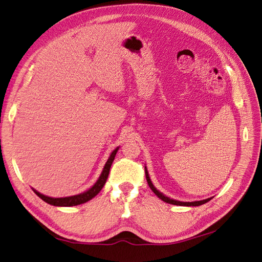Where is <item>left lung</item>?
I'll return each instance as SVG.
<instances>
[{
    "label": "left lung",
    "mask_w": 262,
    "mask_h": 262,
    "mask_svg": "<svg viewBox=\"0 0 262 262\" xmlns=\"http://www.w3.org/2000/svg\"><path fill=\"white\" fill-rule=\"evenodd\" d=\"M145 176H146V180H147V183H148V186H149V188L152 189V191L157 194V196L160 198V199H162L163 202H165V203H168V204H172V205H178V206H200V205H203V204H206L207 202H209V200L213 198H207V199H204V200H198V202H179V200H174V199H171V198H169V197H166L165 194H163L162 192H160L157 188H155L154 186H153V183H152V181H151V179H149V176H148V172H147V169H146V166H145Z\"/></svg>",
    "instance_id": "8db88e82"
}]
</instances>
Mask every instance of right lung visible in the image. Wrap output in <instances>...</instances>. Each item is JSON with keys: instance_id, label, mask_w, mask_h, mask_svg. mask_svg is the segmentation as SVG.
Returning a JSON list of instances; mask_svg holds the SVG:
<instances>
[{"instance_id": "1", "label": "right lung", "mask_w": 262, "mask_h": 262, "mask_svg": "<svg viewBox=\"0 0 262 262\" xmlns=\"http://www.w3.org/2000/svg\"><path fill=\"white\" fill-rule=\"evenodd\" d=\"M119 147H117L116 149H114L113 153L110 154V157L108 159L107 162L104 164V168L101 172V174H100L99 179L97 180V182L94 183V185L89 189V190L82 192L80 194H75V196H70V197H62V198H53V197H48L45 196V194H42L40 192H38L37 190L33 189V191L37 194L39 198H41L43 202H46L49 205H54V206H63V207H70V206H76V205H81V204H84L89 200H91L93 197H96L97 194L100 192V190L103 188L105 181L108 179V176H109V171L111 168V164H113L115 157H116V153L118 151Z\"/></svg>"}]
</instances>
